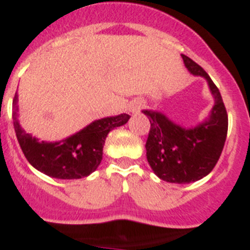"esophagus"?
Segmentation results:
<instances>
[{"label": "esophagus", "mask_w": 250, "mask_h": 250, "mask_svg": "<svg viewBox=\"0 0 250 250\" xmlns=\"http://www.w3.org/2000/svg\"><path fill=\"white\" fill-rule=\"evenodd\" d=\"M140 108H141L140 102H133V103L129 104V112L131 113H138Z\"/></svg>", "instance_id": "obj_1"}]
</instances>
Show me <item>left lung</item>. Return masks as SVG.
Returning a JSON list of instances; mask_svg holds the SVG:
<instances>
[{"mask_svg": "<svg viewBox=\"0 0 250 250\" xmlns=\"http://www.w3.org/2000/svg\"><path fill=\"white\" fill-rule=\"evenodd\" d=\"M181 56L190 74L208 82L215 103L209 117L192 127L177 125L158 110H142L151 123L147 161L155 175L171 184H190L209 175L220 157L228 133V114L219 89L200 65Z\"/></svg>", "mask_w": 250, "mask_h": 250, "instance_id": "1", "label": "left lung"}]
</instances>
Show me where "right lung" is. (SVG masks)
<instances>
[{
	"label": "right lung",
	"instance_id": "add662e5",
	"mask_svg": "<svg viewBox=\"0 0 250 250\" xmlns=\"http://www.w3.org/2000/svg\"><path fill=\"white\" fill-rule=\"evenodd\" d=\"M17 94L14 105L17 103ZM17 107H14V127L16 137L27 161L40 172L60 180H78L89 176L101 165L103 147L112 129L125 125L129 114L97 119L73 136L58 142L39 141L25 132L17 119Z\"/></svg>",
	"mask_w": 250,
	"mask_h": 250
}]
</instances>
